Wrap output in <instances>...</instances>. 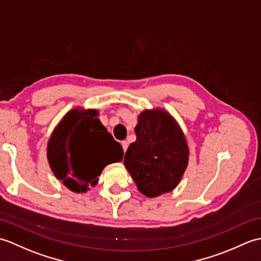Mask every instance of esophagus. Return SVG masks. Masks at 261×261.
I'll list each match as a JSON object with an SVG mask.
<instances>
[{
  "instance_id": "obj_1",
  "label": "esophagus",
  "mask_w": 261,
  "mask_h": 261,
  "mask_svg": "<svg viewBox=\"0 0 261 261\" xmlns=\"http://www.w3.org/2000/svg\"><path fill=\"white\" fill-rule=\"evenodd\" d=\"M121 145H122V148H123V151L125 152L127 147H129V142H127V141H122Z\"/></svg>"
}]
</instances>
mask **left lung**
Returning <instances> with one entry per match:
<instances>
[{"label": "left lung", "mask_w": 261, "mask_h": 261, "mask_svg": "<svg viewBox=\"0 0 261 261\" xmlns=\"http://www.w3.org/2000/svg\"><path fill=\"white\" fill-rule=\"evenodd\" d=\"M127 148L124 166L143 195L157 197L178 184L188 164L185 137L163 110L145 111Z\"/></svg>", "instance_id": "left-lung-1"}]
</instances>
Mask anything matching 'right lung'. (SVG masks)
<instances>
[{
    "label": "right lung",
    "instance_id": "add662e5",
    "mask_svg": "<svg viewBox=\"0 0 261 261\" xmlns=\"http://www.w3.org/2000/svg\"><path fill=\"white\" fill-rule=\"evenodd\" d=\"M96 116V110L69 111L48 142L51 170L75 193L95 186L105 166L123 158V148Z\"/></svg>",
    "mask_w": 261,
    "mask_h": 261
}]
</instances>
